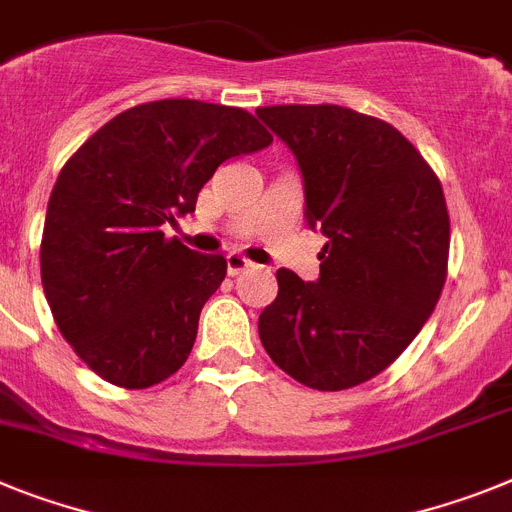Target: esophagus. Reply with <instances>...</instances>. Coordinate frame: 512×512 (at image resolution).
I'll use <instances>...</instances> for the list:
<instances>
[{
    "label": "esophagus",
    "mask_w": 512,
    "mask_h": 512,
    "mask_svg": "<svg viewBox=\"0 0 512 512\" xmlns=\"http://www.w3.org/2000/svg\"><path fill=\"white\" fill-rule=\"evenodd\" d=\"M253 266V261H248L246 256H243V253H227V274H230V277H235V274H240V272H246V269H251Z\"/></svg>",
    "instance_id": "1"
}]
</instances>
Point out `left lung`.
<instances>
[{
    "label": "left lung",
    "mask_w": 512,
    "mask_h": 512,
    "mask_svg": "<svg viewBox=\"0 0 512 512\" xmlns=\"http://www.w3.org/2000/svg\"><path fill=\"white\" fill-rule=\"evenodd\" d=\"M256 113L298 157L308 225L329 238L318 282L277 272L261 344L303 386H360L412 344L440 300L451 251L440 178L375 116L331 103Z\"/></svg>",
    "instance_id": "8db88e82"
}]
</instances>
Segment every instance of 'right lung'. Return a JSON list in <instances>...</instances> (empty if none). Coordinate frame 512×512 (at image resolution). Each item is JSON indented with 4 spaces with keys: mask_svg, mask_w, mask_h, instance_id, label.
Segmentation results:
<instances>
[{
    "mask_svg": "<svg viewBox=\"0 0 512 512\" xmlns=\"http://www.w3.org/2000/svg\"><path fill=\"white\" fill-rule=\"evenodd\" d=\"M272 134L243 108L170 98L113 116L69 157L48 199L41 282L61 336L119 388H150L181 370L199 313L227 274L163 225L194 212L225 160Z\"/></svg>",
    "mask_w": 512,
    "mask_h": 512,
    "instance_id": "obj_1",
    "label": "right lung"
}]
</instances>
